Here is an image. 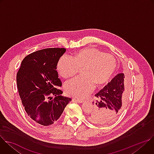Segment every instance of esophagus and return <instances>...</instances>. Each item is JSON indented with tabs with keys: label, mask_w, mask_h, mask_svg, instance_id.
<instances>
[{
	"label": "esophagus",
	"mask_w": 154,
	"mask_h": 154,
	"mask_svg": "<svg viewBox=\"0 0 154 154\" xmlns=\"http://www.w3.org/2000/svg\"><path fill=\"white\" fill-rule=\"evenodd\" d=\"M72 100H73L74 102H77V103H83V100H78V99H72Z\"/></svg>",
	"instance_id": "34e87169"
}]
</instances>
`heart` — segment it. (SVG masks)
<instances>
[{"mask_svg": "<svg viewBox=\"0 0 154 154\" xmlns=\"http://www.w3.org/2000/svg\"><path fill=\"white\" fill-rule=\"evenodd\" d=\"M116 60L110 54L94 48L78 51L74 59L64 55L57 63V70L64 79L74 76L82 69L83 76L77 77L66 83V94L78 99H83L92 92L94 85L106 83L116 68Z\"/></svg>", "mask_w": 154, "mask_h": 154, "instance_id": "obj_1", "label": "heart"}]
</instances>
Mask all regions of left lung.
<instances>
[{"label":"left lung","instance_id":"obj_1","mask_svg":"<svg viewBox=\"0 0 154 154\" xmlns=\"http://www.w3.org/2000/svg\"><path fill=\"white\" fill-rule=\"evenodd\" d=\"M124 74L119 73L95 94L94 108L90 120L94 124H108L117 119L125 108L127 95L124 86Z\"/></svg>","mask_w":154,"mask_h":154}]
</instances>
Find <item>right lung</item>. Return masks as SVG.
I'll return each mask as SVG.
<instances>
[{
	"label": "right lung",
	"mask_w": 154,
	"mask_h": 154,
	"mask_svg": "<svg viewBox=\"0 0 154 154\" xmlns=\"http://www.w3.org/2000/svg\"><path fill=\"white\" fill-rule=\"evenodd\" d=\"M64 48H49L26 57L17 73L19 96L30 118L48 126L57 121L71 100L61 95L57 66ZM55 97L53 99L51 96Z\"/></svg>",
	"instance_id": "add662e5"
}]
</instances>
